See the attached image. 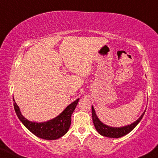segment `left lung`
I'll return each instance as SVG.
<instances>
[{
    "label": "left lung",
    "mask_w": 158,
    "mask_h": 158,
    "mask_svg": "<svg viewBox=\"0 0 158 158\" xmlns=\"http://www.w3.org/2000/svg\"><path fill=\"white\" fill-rule=\"evenodd\" d=\"M146 110L143 112V114L140 115L139 118L133 123H132L130 125H127V126L120 127H113L108 126V125L104 124L102 121L99 120L97 115H96V111H95L94 107L92 106V118H93V122H94V127L96 130L101 135L107 137V138H118L121 137H123L130 132L135 127L138 123L140 122V120L143 118L144 113H145Z\"/></svg>",
    "instance_id": "8db88e82"
}]
</instances>
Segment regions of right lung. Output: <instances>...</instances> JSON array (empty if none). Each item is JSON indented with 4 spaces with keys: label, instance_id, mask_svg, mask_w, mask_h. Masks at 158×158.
I'll return each mask as SVG.
<instances>
[{
    "label": "right lung",
    "instance_id": "right-lung-1",
    "mask_svg": "<svg viewBox=\"0 0 158 158\" xmlns=\"http://www.w3.org/2000/svg\"><path fill=\"white\" fill-rule=\"evenodd\" d=\"M79 98L70 104L60 115L45 122L28 121L21 114L20 108L14 99V108L18 118L30 132L38 138L45 140H56L67 133L71 123V115L77 107Z\"/></svg>",
    "mask_w": 158,
    "mask_h": 158
}]
</instances>
